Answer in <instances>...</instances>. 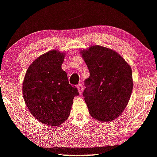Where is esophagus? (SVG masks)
Listing matches in <instances>:
<instances>
[{"label":"esophagus","instance_id":"esophagus-1","mask_svg":"<svg viewBox=\"0 0 157 157\" xmlns=\"http://www.w3.org/2000/svg\"><path fill=\"white\" fill-rule=\"evenodd\" d=\"M77 88H78V92L79 94H82V92H83V86H82V84H79L78 86H77Z\"/></svg>","mask_w":157,"mask_h":157}]
</instances>
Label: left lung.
Listing matches in <instances>:
<instances>
[{
	"instance_id": "1",
	"label": "left lung",
	"mask_w": 157,
	"mask_h": 157,
	"mask_svg": "<svg viewBox=\"0 0 157 157\" xmlns=\"http://www.w3.org/2000/svg\"><path fill=\"white\" fill-rule=\"evenodd\" d=\"M81 54L90 73L83 92L90 115L101 121L115 119L132 94L130 66L117 52L101 46H92Z\"/></svg>"
}]
</instances>
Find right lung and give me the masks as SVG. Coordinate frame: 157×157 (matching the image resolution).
I'll use <instances>...</instances> for the list:
<instances>
[{
	"mask_svg": "<svg viewBox=\"0 0 157 157\" xmlns=\"http://www.w3.org/2000/svg\"><path fill=\"white\" fill-rule=\"evenodd\" d=\"M65 54L54 49L40 55L27 70L22 94L29 111L40 122L57 127L68 118L78 95L62 69Z\"/></svg>",
	"mask_w": 157,
	"mask_h": 157,
	"instance_id": "obj_1",
	"label": "right lung"
}]
</instances>
